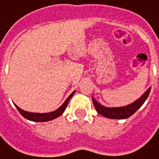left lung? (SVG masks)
Wrapping results in <instances>:
<instances>
[{"instance_id":"1","label":"left lung","mask_w":159,"mask_h":159,"mask_svg":"<svg viewBox=\"0 0 159 159\" xmlns=\"http://www.w3.org/2000/svg\"><path fill=\"white\" fill-rule=\"evenodd\" d=\"M151 86L147 90L142 94V96L139 98L134 102L131 103L130 105H127L125 107H107L103 106L93 97V102L95 109L97 110L99 114H101L106 118L111 119H125L131 117L134 112H136L142 105L144 104V101L147 99L149 93L151 92Z\"/></svg>"}]
</instances>
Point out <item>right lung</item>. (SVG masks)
Masks as SVG:
<instances>
[{
    "instance_id": "right-lung-1",
    "label": "right lung",
    "mask_w": 159,
    "mask_h": 159,
    "mask_svg": "<svg viewBox=\"0 0 159 159\" xmlns=\"http://www.w3.org/2000/svg\"><path fill=\"white\" fill-rule=\"evenodd\" d=\"M75 93V91L73 92L72 93L68 96V98L65 100V102L61 105V107H59L57 110L53 111H50V112H45V113H37V112H30V111H24L22 109H20L19 107H17L15 104V107L17 108V110L20 111V113L22 115L25 119H28L30 121H34V122H47V121H50L52 119H56L58 117H60L64 111H65L66 108L68 105L69 100L73 96V94Z\"/></svg>"
}]
</instances>
